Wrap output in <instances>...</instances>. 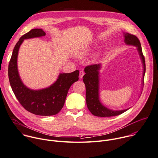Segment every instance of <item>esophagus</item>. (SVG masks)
I'll list each match as a JSON object with an SVG mask.
<instances>
[{"label": "esophagus", "mask_w": 158, "mask_h": 158, "mask_svg": "<svg viewBox=\"0 0 158 158\" xmlns=\"http://www.w3.org/2000/svg\"><path fill=\"white\" fill-rule=\"evenodd\" d=\"M84 72L83 71H81L79 73V78L82 79V77L84 76Z\"/></svg>", "instance_id": "esophagus-1"}]
</instances>
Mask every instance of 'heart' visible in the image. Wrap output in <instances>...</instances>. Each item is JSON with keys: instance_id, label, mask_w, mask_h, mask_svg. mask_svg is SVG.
<instances>
[{"instance_id": "heart-1", "label": "heart", "mask_w": 158, "mask_h": 158, "mask_svg": "<svg viewBox=\"0 0 158 158\" xmlns=\"http://www.w3.org/2000/svg\"><path fill=\"white\" fill-rule=\"evenodd\" d=\"M91 47H90L89 46H87L86 47L82 49H81V51H79L77 52V56L79 58H83L84 57L89 51H90L91 50Z\"/></svg>"}]
</instances>
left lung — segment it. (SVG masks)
<instances>
[{
  "label": "left lung",
  "instance_id": "8db88e82",
  "mask_svg": "<svg viewBox=\"0 0 158 158\" xmlns=\"http://www.w3.org/2000/svg\"><path fill=\"white\" fill-rule=\"evenodd\" d=\"M124 42L127 45L134 46L136 48L140 59L141 60L143 72L142 83L143 85L144 84V77L146 71V65L144 56L143 55L142 48L141 43L138 38L133 35L128 33H123ZM102 64H93L87 66L84 69L85 74L83 76V81L85 85L86 89V103L89 110L91 114L97 117H113L120 115L130 108L120 110H113L105 107L101 103L99 98V71L101 69Z\"/></svg>",
  "mask_w": 158,
  "mask_h": 158
}]
</instances>
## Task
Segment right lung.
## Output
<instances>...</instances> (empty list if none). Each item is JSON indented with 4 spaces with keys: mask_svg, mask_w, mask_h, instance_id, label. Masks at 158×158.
<instances>
[{
    "mask_svg": "<svg viewBox=\"0 0 158 158\" xmlns=\"http://www.w3.org/2000/svg\"><path fill=\"white\" fill-rule=\"evenodd\" d=\"M42 29L35 28L23 35L15 44L9 64V79L12 90L23 107L35 115L51 116L57 114L64 106L71 85L79 80V71L60 73L49 87L39 90L27 87L22 82L17 68L19 50L24 40L45 36Z\"/></svg>",
    "mask_w": 158,
    "mask_h": 158,
    "instance_id": "add662e5",
    "label": "right lung"
}]
</instances>
